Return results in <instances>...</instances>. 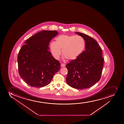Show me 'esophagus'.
Instances as JSON below:
<instances>
[{
	"label": "esophagus",
	"mask_w": 124,
	"mask_h": 124,
	"mask_svg": "<svg viewBox=\"0 0 124 124\" xmlns=\"http://www.w3.org/2000/svg\"><path fill=\"white\" fill-rule=\"evenodd\" d=\"M65 66V64H64V63H61V66L62 67H64Z\"/></svg>",
	"instance_id": "esophagus-1"
}]
</instances>
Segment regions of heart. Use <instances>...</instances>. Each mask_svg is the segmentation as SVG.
<instances>
[{"mask_svg":"<svg viewBox=\"0 0 124 124\" xmlns=\"http://www.w3.org/2000/svg\"><path fill=\"white\" fill-rule=\"evenodd\" d=\"M50 44L51 51L54 57L59 59L62 54L67 60L72 61L76 60L82 53L85 47V42L79 36L61 35Z\"/></svg>","mask_w":124,"mask_h":124,"instance_id":"b5f03b06","label":"heart"}]
</instances>
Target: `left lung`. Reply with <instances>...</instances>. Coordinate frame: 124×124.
<instances>
[{
	"instance_id": "8db88e82",
	"label": "left lung",
	"mask_w": 124,
	"mask_h": 124,
	"mask_svg": "<svg viewBox=\"0 0 124 124\" xmlns=\"http://www.w3.org/2000/svg\"><path fill=\"white\" fill-rule=\"evenodd\" d=\"M75 33L84 39L85 50L66 65L68 70L66 80L72 88L83 89L90 88L100 80L104 59L101 47L94 39L84 33Z\"/></svg>"
}]
</instances>
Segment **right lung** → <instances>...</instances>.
Instances as JSON below:
<instances>
[{
	"instance_id": "obj_1",
	"label": "right lung",
	"mask_w": 124,
	"mask_h": 124,
	"mask_svg": "<svg viewBox=\"0 0 124 124\" xmlns=\"http://www.w3.org/2000/svg\"><path fill=\"white\" fill-rule=\"evenodd\" d=\"M58 34L57 31H41L29 38L19 51V73L30 86L47 85L60 69V62L52 55L48 47L51 40Z\"/></svg>"
}]
</instances>
